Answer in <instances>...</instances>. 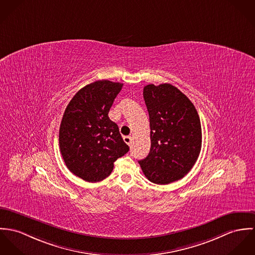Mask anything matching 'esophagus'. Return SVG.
<instances>
[{
	"label": "esophagus",
	"instance_id": "esophagus-1",
	"mask_svg": "<svg viewBox=\"0 0 255 255\" xmlns=\"http://www.w3.org/2000/svg\"><path fill=\"white\" fill-rule=\"evenodd\" d=\"M123 140H124V141H125L128 145H131V143H132V137H131V136H125V137L123 138Z\"/></svg>",
	"mask_w": 255,
	"mask_h": 255
}]
</instances>
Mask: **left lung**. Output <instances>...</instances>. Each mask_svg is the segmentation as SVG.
Returning a JSON list of instances; mask_svg holds the SVG:
<instances>
[{
    "label": "left lung",
    "mask_w": 255,
    "mask_h": 255,
    "mask_svg": "<svg viewBox=\"0 0 255 255\" xmlns=\"http://www.w3.org/2000/svg\"><path fill=\"white\" fill-rule=\"evenodd\" d=\"M149 115L150 150L139 160L144 176L166 185L182 179L193 168L201 148V125L193 103L171 84L144 86Z\"/></svg>",
    "instance_id": "obj_1"
}]
</instances>
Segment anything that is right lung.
I'll list each match as a JSON object with an SVG mask.
<instances>
[{"label": "right lung", "instance_id": "1", "mask_svg": "<svg viewBox=\"0 0 255 255\" xmlns=\"http://www.w3.org/2000/svg\"><path fill=\"white\" fill-rule=\"evenodd\" d=\"M122 83L99 80L71 99L59 127V148L65 165L77 177L95 183L106 179L114 161L128 152L116 123L109 117Z\"/></svg>", "mask_w": 255, "mask_h": 255}]
</instances>
